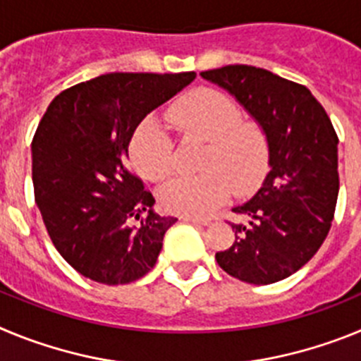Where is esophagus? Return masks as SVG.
Masks as SVG:
<instances>
[{
	"mask_svg": "<svg viewBox=\"0 0 361 361\" xmlns=\"http://www.w3.org/2000/svg\"><path fill=\"white\" fill-rule=\"evenodd\" d=\"M183 220H186V222H193V224H197V226H209V224H212V219H206V216H188V215H184Z\"/></svg>",
	"mask_w": 361,
	"mask_h": 361,
	"instance_id": "1",
	"label": "esophagus"
}]
</instances>
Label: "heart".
Here are the masks:
<instances>
[{
	"label": "heart",
	"mask_w": 361,
	"mask_h": 361,
	"mask_svg": "<svg viewBox=\"0 0 361 361\" xmlns=\"http://www.w3.org/2000/svg\"><path fill=\"white\" fill-rule=\"evenodd\" d=\"M168 119L186 137L208 142L200 177H178L161 191L168 213L199 216L224 202L231 190L250 195L271 168V139L257 121L244 119L233 97L215 88H197L175 101ZM133 168L152 183H162L175 168L173 141L155 117H146L128 146Z\"/></svg>",
	"instance_id": "1"
}]
</instances>
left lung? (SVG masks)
<instances>
[{
  "instance_id": "obj_1",
  "label": "left lung",
  "mask_w": 361,
  "mask_h": 361,
  "mask_svg": "<svg viewBox=\"0 0 361 361\" xmlns=\"http://www.w3.org/2000/svg\"><path fill=\"white\" fill-rule=\"evenodd\" d=\"M267 130L271 171L250 202L233 208L235 242L215 255L235 279L257 286L288 279L314 257L336 209L338 135L314 95L295 81L250 65L206 70Z\"/></svg>"
}]
</instances>
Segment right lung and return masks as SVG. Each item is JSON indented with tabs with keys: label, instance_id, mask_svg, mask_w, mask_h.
I'll use <instances>...</instances> for the list:
<instances>
[{
	"label": "right lung",
	"instance_id": "1",
	"mask_svg": "<svg viewBox=\"0 0 361 361\" xmlns=\"http://www.w3.org/2000/svg\"><path fill=\"white\" fill-rule=\"evenodd\" d=\"M195 72L99 75L54 99L32 139L34 199L56 250L106 286L145 276L175 216L152 212V191L126 166L133 132ZM137 219L142 224H133Z\"/></svg>",
	"mask_w": 361,
	"mask_h": 361
}]
</instances>
